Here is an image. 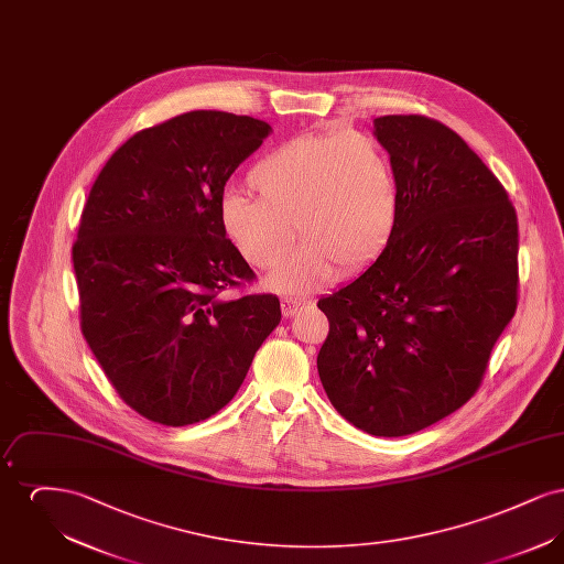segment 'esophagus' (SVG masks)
Returning a JSON list of instances; mask_svg holds the SVG:
<instances>
[{
  "instance_id": "1",
  "label": "esophagus",
  "mask_w": 564,
  "mask_h": 564,
  "mask_svg": "<svg viewBox=\"0 0 564 564\" xmlns=\"http://www.w3.org/2000/svg\"><path fill=\"white\" fill-rule=\"evenodd\" d=\"M311 300H294V297H283L281 300V311H283V317H294L297 311H302L304 306H308Z\"/></svg>"
}]
</instances>
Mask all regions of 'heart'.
<instances>
[{
    "label": "heart",
    "mask_w": 564,
    "mask_h": 564,
    "mask_svg": "<svg viewBox=\"0 0 564 564\" xmlns=\"http://www.w3.org/2000/svg\"><path fill=\"white\" fill-rule=\"evenodd\" d=\"M251 196L219 207L226 239L258 270L279 267L295 231L304 237L270 283L290 294L319 290L338 269L359 272L382 253L398 221V177L384 145L359 131L292 137L247 173Z\"/></svg>",
    "instance_id": "b5f03b06"
}]
</instances>
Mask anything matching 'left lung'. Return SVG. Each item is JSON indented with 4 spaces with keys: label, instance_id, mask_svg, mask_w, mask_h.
Listing matches in <instances>:
<instances>
[{
    "label": "left lung",
    "instance_id": "1",
    "mask_svg": "<svg viewBox=\"0 0 564 564\" xmlns=\"http://www.w3.org/2000/svg\"><path fill=\"white\" fill-rule=\"evenodd\" d=\"M375 129L398 177V221L375 264L317 302L329 322L317 370L357 430L400 437L480 389L518 306V217L446 124L398 113Z\"/></svg>",
    "mask_w": 564,
    "mask_h": 564
}]
</instances>
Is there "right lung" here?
Masks as SVG:
<instances>
[{"label": "right lung", "instance_id": "right-lung-1", "mask_svg": "<svg viewBox=\"0 0 564 564\" xmlns=\"http://www.w3.org/2000/svg\"><path fill=\"white\" fill-rule=\"evenodd\" d=\"M270 133L251 116L180 113L122 143L90 188L72 249L82 334L152 423L221 410L281 322L276 295L221 297L256 279L224 235V186Z\"/></svg>", "mask_w": 564, "mask_h": 564}]
</instances>
